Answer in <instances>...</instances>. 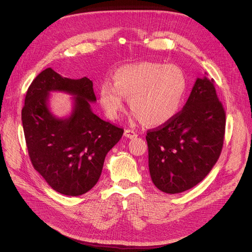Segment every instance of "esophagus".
Instances as JSON below:
<instances>
[{"label":"esophagus","mask_w":252,"mask_h":252,"mask_svg":"<svg viewBox=\"0 0 252 252\" xmlns=\"http://www.w3.org/2000/svg\"><path fill=\"white\" fill-rule=\"evenodd\" d=\"M125 137L126 138H128V139H135L138 137V135L135 133L134 130L131 129H125Z\"/></svg>","instance_id":"esophagus-1"}]
</instances>
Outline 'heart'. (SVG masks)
Here are the masks:
<instances>
[{
	"instance_id": "1",
	"label": "heart",
	"mask_w": 252,
	"mask_h": 252,
	"mask_svg": "<svg viewBox=\"0 0 252 252\" xmlns=\"http://www.w3.org/2000/svg\"><path fill=\"white\" fill-rule=\"evenodd\" d=\"M187 92V79L175 65L140 62L119 67L113 83L99 87V98L106 115L116 119L129 98L131 116L151 126L169 123L179 114Z\"/></svg>"
}]
</instances>
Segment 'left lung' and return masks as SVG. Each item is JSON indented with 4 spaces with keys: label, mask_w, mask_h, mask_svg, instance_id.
I'll return each instance as SVG.
<instances>
[{
    "label": "left lung",
    "mask_w": 252,
    "mask_h": 252,
    "mask_svg": "<svg viewBox=\"0 0 252 252\" xmlns=\"http://www.w3.org/2000/svg\"><path fill=\"white\" fill-rule=\"evenodd\" d=\"M226 114L213 79L197 77L183 110L169 123L148 130V164L153 184L167 194L199 184L218 161Z\"/></svg>",
    "instance_id": "8db88e82"
}]
</instances>
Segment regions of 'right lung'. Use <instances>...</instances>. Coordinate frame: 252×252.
<instances>
[{"instance_id": "1", "label": "right lung", "mask_w": 252, "mask_h": 252, "mask_svg": "<svg viewBox=\"0 0 252 252\" xmlns=\"http://www.w3.org/2000/svg\"><path fill=\"white\" fill-rule=\"evenodd\" d=\"M52 91L74 96L69 116L52 114ZM96 101L91 79L64 77L52 68L39 73L26 93L21 119L32 163L49 186L63 195L79 196L95 186L106 155L124 134L123 128L93 112L91 103Z\"/></svg>"}]
</instances>
